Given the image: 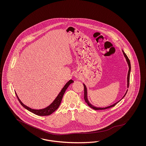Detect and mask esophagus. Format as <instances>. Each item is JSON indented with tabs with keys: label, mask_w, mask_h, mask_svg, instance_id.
<instances>
[{
	"label": "esophagus",
	"mask_w": 146,
	"mask_h": 146,
	"mask_svg": "<svg viewBox=\"0 0 146 146\" xmlns=\"http://www.w3.org/2000/svg\"><path fill=\"white\" fill-rule=\"evenodd\" d=\"M74 75H75V76L76 78H78V77H79V75H78V74H74Z\"/></svg>",
	"instance_id": "1"
}]
</instances>
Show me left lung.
I'll use <instances>...</instances> for the list:
<instances>
[{"label":"left lung","instance_id":"obj_1","mask_svg":"<svg viewBox=\"0 0 146 146\" xmlns=\"http://www.w3.org/2000/svg\"><path fill=\"white\" fill-rule=\"evenodd\" d=\"M123 54H124V56H125V57L126 58V60H127V63H128V67H129V70H128V75H127V87L128 88V87H129V76H130V72H131V63H130V61H129V59H128V57L127 56V55L125 54V53L124 52V51L123 50ZM84 101H85V102H86L87 103V104L89 106H90V108H92V109H94V110H104V109H109V108H110L111 107H113V106H115V104H117L118 102L120 101V100L119 101H118V102H117V103H115L114 104H113V105H112V106H108V107H106V108H97V107H95V106H93V105H92L88 101V98H87V88H86V86L84 84ZM127 92H127H126V93H125V95L124 96V97L122 98V99L125 97V96L126 95V93Z\"/></svg>","mask_w":146,"mask_h":146}]
</instances>
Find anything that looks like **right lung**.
I'll use <instances>...</instances> for the list:
<instances>
[{
	"label": "right lung",
	"mask_w": 146,
	"mask_h": 146,
	"mask_svg": "<svg viewBox=\"0 0 146 146\" xmlns=\"http://www.w3.org/2000/svg\"><path fill=\"white\" fill-rule=\"evenodd\" d=\"M74 81L72 80H70L65 85V86L64 87V88L62 89V91L59 94V95H58L57 97H56V98L54 100V101H53L49 106H48L47 108H45L44 109H41V110H34V109H32L31 108L27 106L25 104H23L22 102H21V101L20 100V99L18 97L17 94L15 93L17 97L18 98V100L19 102L20 103V104L23 106L25 109H26L27 110H28L29 111L31 112L32 113H34L36 115H40V116H45V115H49L51 114H52L53 112H54L58 108V107L60 106V103L62 102V98L63 97V95L64 94V93L65 92L67 88H68V87L70 86V84L73 83Z\"/></svg>",
	"instance_id": "obj_1"
}]
</instances>
